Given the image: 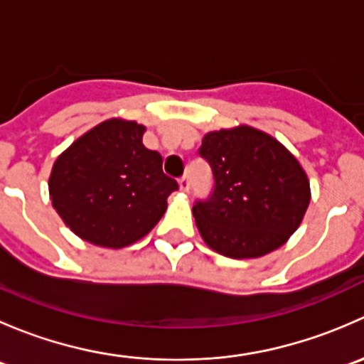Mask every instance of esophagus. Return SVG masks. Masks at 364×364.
<instances>
[{
	"label": "esophagus",
	"instance_id": "34e87169",
	"mask_svg": "<svg viewBox=\"0 0 364 364\" xmlns=\"http://www.w3.org/2000/svg\"><path fill=\"white\" fill-rule=\"evenodd\" d=\"M179 190H181V192H188L190 190V179L186 178V176H183V178L179 179Z\"/></svg>",
	"mask_w": 364,
	"mask_h": 364
}]
</instances>
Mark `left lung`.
I'll return each instance as SVG.
<instances>
[{
    "label": "left lung",
    "instance_id": "left-lung-1",
    "mask_svg": "<svg viewBox=\"0 0 364 364\" xmlns=\"http://www.w3.org/2000/svg\"><path fill=\"white\" fill-rule=\"evenodd\" d=\"M199 155L215 178L211 197L192 209L204 243L230 259H257L287 243L311 197L296 156L248 124L208 132Z\"/></svg>",
    "mask_w": 364,
    "mask_h": 364
}]
</instances>
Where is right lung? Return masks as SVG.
Masks as SVG:
<instances>
[{
    "instance_id": "1",
    "label": "right lung",
    "mask_w": 364,
    "mask_h": 364,
    "mask_svg": "<svg viewBox=\"0 0 364 364\" xmlns=\"http://www.w3.org/2000/svg\"><path fill=\"white\" fill-rule=\"evenodd\" d=\"M146 127L111 117L58 156L49 197L65 225L104 248L137 243L160 222L178 183L161 171L160 153L142 144Z\"/></svg>"
}]
</instances>
